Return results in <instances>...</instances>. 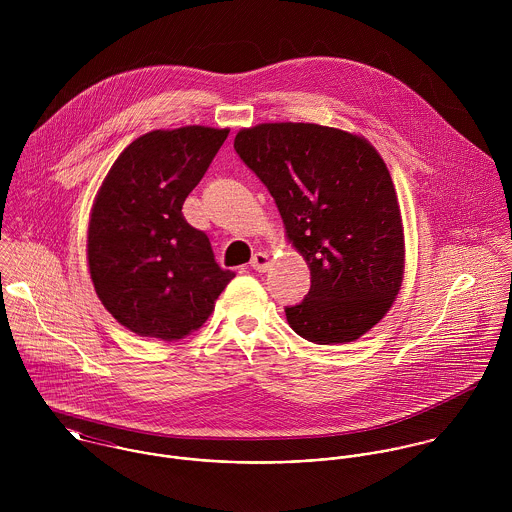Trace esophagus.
Here are the masks:
<instances>
[{"label": "esophagus", "instance_id": "esophagus-1", "mask_svg": "<svg viewBox=\"0 0 512 512\" xmlns=\"http://www.w3.org/2000/svg\"><path fill=\"white\" fill-rule=\"evenodd\" d=\"M250 266H252V270H256V272H266L268 266H270L268 254H266V252H256V254L252 256V260H250Z\"/></svg>", "mask_w": 512, "mask_h": 512}]
</instances>
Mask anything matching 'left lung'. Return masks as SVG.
Returning a JSON list of instances; mask_svg holds the SVG:
<instances>
[{
	"mask_svg": "<svg viewBox=\"0 0 512 512\" xmlns=\"http://www.w3.org/2000/svg\"><path fill=\"white\" fill-rule=\"evenodd\" d=\"M234 149L274 197L309 266V292L286 307L290 327L317 345L365 335L404 276L400 207L378 151L349 132L293 122L240 130Z\"/></svg>",
	"mask_w": 512,
	"mask_h": 512,
	"instance_id": "1",
	"label": "left lung"
}]
</instances>
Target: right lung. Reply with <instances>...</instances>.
Returning <instances> with one entry per match:
<instances>
[{
  "label": "right lung",
  "mask_w": 512,
  "mask_h": 512,
  "mask_svg": "<svg viewBox=\"0 0 512 512\" xmlns=\"http://www.w3.org/2000/svg\"><path fill=\"white\" fill-rule=\"evenodd\" d=\"M228 130H155L108 171L88 224V268L102 305L142 337L183 339L213 313L234 272L181 213Z\"/></svg>",
  "instance_id": "obj_1"
}]
</instances>
